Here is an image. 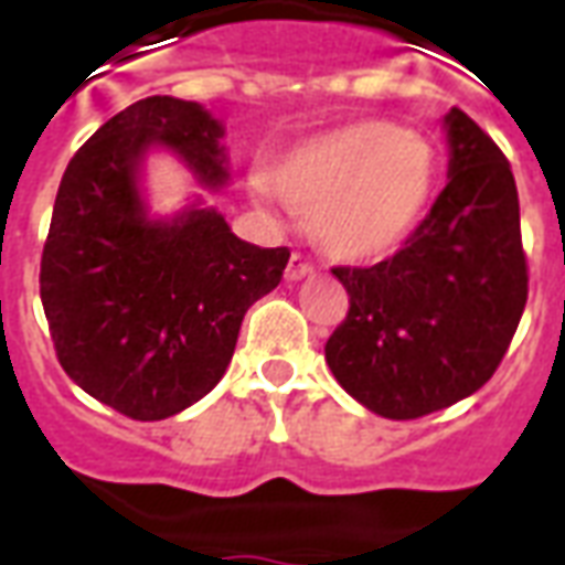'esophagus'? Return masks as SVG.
<instances>
[{
    "mask_svg": "<svg viewBox=\"0 0 565 565\" xmlns=\"http://www.w3.org/2000/svg\"><path fill=\"white\" fill-rule=\"evenodd\" d=\"M312 274H316V265H312L307 256L295 253V256L288 258V267H286L288 279H307V277H312Z\"/></svg>",
    "mask_w": 565,
    "mask_h": 565,
    "instance_id": "esophagus-1",
    "label": "esophagus"
}]
</instances>
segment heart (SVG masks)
Instances as JSON below:
<instances>
[{
	"label": "heart",
	"mask_w": 565,
	"mask_h": 565,
	"mask_svg": "<svg viewBox=\"0 0 565 565\" xmlns=\"http://www.w3.org/2000/svg\"><path fill=\"white\" fill-rule=\"evenodd\" d=\"M274 186L309 220L318 247L360 265L414 235L435 199L438 154L396 121L360 118L291 148L274 169Z\"/></svg>",
	"instance_id": "heart-1"
}]
</instances>
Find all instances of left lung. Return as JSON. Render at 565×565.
Returning <instances> with one entry per match:
<instances>
[{
    "instance_id": "left-lung-1",
    "label": "left lung",
    "mask_w": 565,
    "mask_h": 565,
    "mask_svg": "<svg viewBox=\"0 0 565 565\" xmlns=\"http://www.w3.org/2000/svg\"><path fill=\"white\" fill-rule=\"evenodd\" d=\"M449 181L405 247L372 267H333L348 316L324 345L360 405L417 419L494 375L527 303L519 190L494 139L447 113Z\"/></svg>"
}]
</instances>
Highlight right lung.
Here are the masks:
<instances>
[{
  "label": "right lung",
  "instance_id": "obj_1",
  "mask_svg": "<svg viewBox=\"0 0 565 565\" xmlns=\"http://www.w3.org/2000/svg\"><path fill=\"white\" fill-rule=\"evenodd\" d=\"M223 125L193 100H137L79 148L58 184L41 303L67 379L130 419H167L207 396L237 330L274 291L288 247H256L214 207L148 220L139 169L167 146L205 186L226 184Z\"/></svg>",
  "mask_w": 565,
  "mask_h": 565
}]
</instances>
